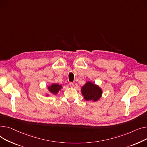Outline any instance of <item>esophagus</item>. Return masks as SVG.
Returning a JSON list of instances; mask_svg holds the SVG:
<instances>
[{
    "instance_id": "obj_1",
    "label": "esophagus",
    "mask_w": 147,
    "mask_h": 147,
    "mask_svg": "<svg viewBox=\"0 0 147 147\" xmlns=\"http://www.w3.org/2000/svg\"><path fill=\"white\" fill-rule=\"evenodd\" d=\"M69 85H70L71 87L72 88V87H74V84L73 82H70V83H69Z\"/></svg>"
}]
</instances>
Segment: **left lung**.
<instances>
[{
  "label": "left lung",
  "instance_id": "obj_1",
  "mask_svg": "<svg viewBox=\"0 0 147 147\" xmlns=\"http://www.w3.org/2000/svg\"><path fill=\"white\" fill-rule=\"evenodd\" d=\"M81 91L85 100L97 101L101 96L102 91L97 85L88 82L82 87Z\"/></svg>",
  "mask_w": 147,
  "mask_h": 147
}]
</instances>
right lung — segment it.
<instances>
[{
  "label": "right lung",
  "mask_w": 147,
  "mask_h": 147,
  "mask_svg": "<svg viewBox=\"0 0 147 147\" xmlns=\"http://www.w3.org/2000/svg\"><path fill=\"white\" fill-rule=\"evenodd\" d=\"M61 88H62L61 85L56 84H53L51 85L50 87H49V90L51 93H52L53 94H56L58 92V91L61 89Z\"/></svg>",
  "instance_id": "1"
}]
</instances>
